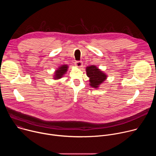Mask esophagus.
Listing matches in <instances>:
<instances>
[{"label":"esophagus","mask_w":156,"mask_h":156,"mask_svg":"<svg viewBox=\"0 0 156 156\" xmlns=\"http://www.w3.org/2000/svg\"><path fill=\"white\" fill-rule=\"evenodd\" d=\"M75 65L78 68L81 67V66H83V62L81 61H76L75 62Z\"/></svg>","instance_id":"esophagus-1"}]
</instances>
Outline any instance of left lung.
<instances>
[{"label": "left lung", "mask_w": 156, "mask_h": 156, "mask_svg": "<svg viewBox=\"0 0 156 156\" xmlns=\"http://www.w3.org/2000/svg\"><path fill=\"white\" fill-rule=\"evenodd\" d=\"M87 76L90 78V86L93 88H98L107 78V75L96 65H91L86 68Z\"/></svg>", "instance_id": "1"}]
</instances>
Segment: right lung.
I'll use <instances>...</instances> for the list:
<instances>
[{
	"instance_id": "obj_1",
	"label": "right lung",
	"mask_w": 156,
	"mask_h": 156,
	"mask_svg": "<svg viewBox=\"0 0 156 156\" xmlns=\"http://www.w3.org/2000/svg\"><path fill=\"white\" fill-rule=\"evenodd\" d=\"M68 69L69 66L66 64L59 66V67H58L57 69L55 70V71L54 72L53 79L57 80L62 78L63 76V75L66 74V72L68 71Z\"/></svg>"
}]
</instances>
